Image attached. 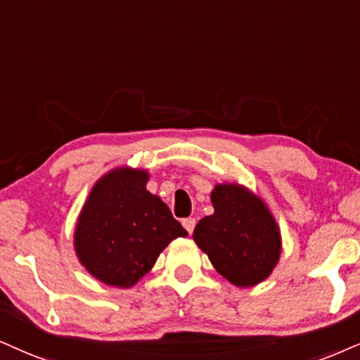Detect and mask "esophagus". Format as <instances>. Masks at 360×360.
Wrapping results in <instances>:
<instances>
[{
  "instance_id": "esophagus-1",
  "label": "esophagus",
  "mask_w": 360,
  "mask_h": 360,
  "mask_svg": "<svg viewBox=\"0 0 360 360\" xmlns=\"http://www.w3.org/2000/svg\"><path fill=\"white\" fill-rule=\"evenodd\" d=\"M181 225H184V229L187 230L188 233H192L195 229V219H184L181 220Z\"/></svg>"
}]
</instances>
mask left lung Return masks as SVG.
<instances>
[{
  "mask_svg": "<svg viewBox=\"0 0 360 360\" xmlns=\"http://www.w3.org/2000/svg\"><path fill=\"white\" fill-rule=\"evenodd\" d=\"M215 212L203 217L193 240L217 272L238 287H254L281 259L278 225L262 198L237 184H220L210 195Z\"/></svg>",
  "mask_w": 360,
  "mask_h": 360,
  "instance_id": "obj_1",
  "label": "left lung"
}]
</instances>
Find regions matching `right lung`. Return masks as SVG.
<instances>
[{"instance_id":"1","label":"right lung","mask_w":360,"mask_h":360,"mask_svg":"<svg viewBox=\"0 0 360 360\" xmlns=\"http://www.w3.org/2000/svg\"><path fill=\"white\" fill-rule=\"evenodd\" d=\"M146 170L120 167L93 185L75 229L78 260L106 285L128 288L187 230L146 190Z\"/></svg>"}]
</instances>
